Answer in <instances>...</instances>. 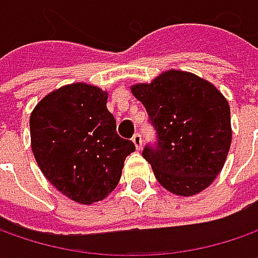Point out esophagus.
Instances as JSON below:
<instances>
[{"label":"esophagus","mask_w":258,"mask_h":258,"mask_svg":"<svg viewBox=\"0 0 258 258\" xmlns=\"http://www.w3.org/2000/svg\"><path fill=\"white\" fill-rule=\"evenodd\" d=\"M132 142L135 144V148H136L138 151L142 149V136H141V134H135L134 138H132Z\"/></svg>","instance_id":"34e87169"}]
</instances>
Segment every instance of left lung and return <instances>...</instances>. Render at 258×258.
Listing matches in <instances>:
<instances>
[{"instance_id":"obj_1","label":"left lung","mask_w":258,"mask_h":258,"mask_svg":"<svg viewBox=\"0 0 258 258\" xmlns=\"http://www.w3.org/2000/svg\"><path fill=\"white\" fill-rule=\"evenodd\" d=\"M131 90L158 134V146L142 152L158 182L181 197L210 186L223 169L233 138L223 93L208 80L181 70H166Z\"/></svg>"}]
</instances>
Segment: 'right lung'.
Returning a JSON list of instances; mask_svg holds the SVG:
<instances>
[{
  "label": "right lung",
  "instance_id": "1",
  "mask_svg": "<svg viewBox=\"0 0 258 258\" xmlns=\"http://www.w3.org/2000/svg\"><path fill=\"white\" fill-rule=\"evenodd\" d=\"M106 103L107 92L79 82L45 94L30 116L37 165L57 191L83 205L113 191L135 151L117 135Z\"/></svg>",
  "mask_w": 258,
  "mask_h": 258
}]
</instances>
